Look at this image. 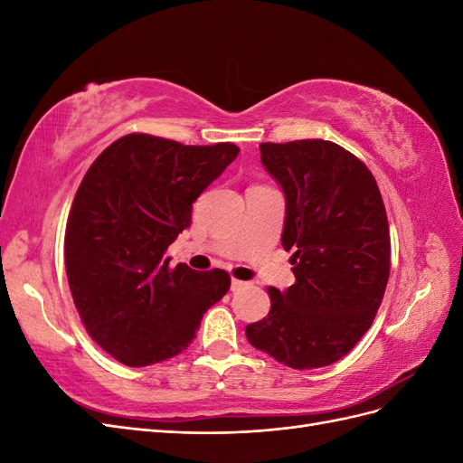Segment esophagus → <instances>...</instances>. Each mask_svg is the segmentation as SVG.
<instances>
[{
	"label": "esophagus",
	"mask_w": 463,
	"mask_h": 463,
	"mask_svg": "<svg viewBox=\"0 0 463 463\" xmlns=\"http://www.w3.org/2000/svg\"><path fill=\"white\" fill-rule=\"evenodd\" d=\"M245 286H249V282H243V279H237V278H233V279H232V289H233V291H237V289H243Z\"/></svg>",
	"instance_id": "obj_1"
}]
</instances>
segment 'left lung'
<instances>
[{
  "instance_id": "8db88e82",
  "label": "left lung",
  "mask_w": 463,
  "mask_h": 463,
  "mask_svg": "<svg viewBox=\"0 0 463 463\" xmlns=\"http://www.w3.org/2000/svg\"><path fill=\"white\" fill-rule=\"evenodd\" d=\"M260 162L286 194L282 245L296 284L269 288L270 311L249 344L291 369L347 355L383 303L390 276L386 208L369 167L322 138L262 143Z\"/></svg>"
}]
</instances>
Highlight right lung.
<instances>
[{"mask_svg":"<svg viewBox=\"0 0 463 463\" xmlns=\"http://www.w3.org/2000/svg\"><path fill=\"white\" fill-rule=\"evenodd\" d=\"M237 152L233 143L193 146L129 133L82 177L65 228L69 289L90 338L123 365L179 355L228 293L226 270L170 266L165 250Z\"/></svg>","mask_w":463,"mask_h":463,"instance_id":"1","label":"right lung"}]
</instances>
